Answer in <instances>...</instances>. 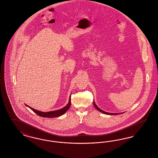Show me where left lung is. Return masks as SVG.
I'll return each instance as SVG.
<instances>
[{
	"label": "left lung",
	"instance_id": "obj_1",
	"mask_svg": "<svg viewBox=\"0 0 158 158\" xmlns=\"http://www.w3.org/2000/svg\"><path fill=\"white\" fill-rule=\"evenodd\" d=\"M93 104H94V105L95 108L97 110H98L99 111H100V112H101L102 113L105 114H107V115H117V114H122V113H107V112H105L104 111H103V110H101V109L98 107V106L95 104V102H94V101Z\"/></svg>",
	"mask_w": 158,
	"mask_h": 158
}]
</instances>
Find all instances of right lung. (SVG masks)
<instances>
[{
  "mask_svg": "<svg viewBox=\"0 0 158 158\" xmlns=\"http://www.w3.org/2000/svg\"><path fill=\"white\" fill-rule=\"evenodd\" d=\"M71 96V95H70ZM70 97L69 98V102H68L67 105H66L64 108L60 109V110H56V111H49V112H42V111H40L36 110L32 108H31L30 106H28L26 104L25 105L27 106L28 107H29L30 109H31L34 112L36 113L37 115L39 116H41L42 117H46V118H53V117H57L62 115L63 114H64V113H66L68 110L69 109L70 105H71V101H70Z\"/></svg>",
  "mask_w": 158,
  "mask_h": 158,
  "instance_id": "1",
  "label": "right lung"
}]
</instances>
